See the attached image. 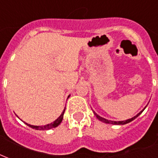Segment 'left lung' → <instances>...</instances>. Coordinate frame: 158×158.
Returning a JSON list of instances; mask_svg holds the SVG:
<instances>
[{"instance_id":"1","label":"left lung","mask_w":158,"mask_h":158,"mask_svg":"<svg viewBox=\"0 0 158 158\" xmlns=\"http://www.w3.org/2000/svg\"><path fill=\"white\" fill-rule=\"evenodd\" d=\"M145 109H146V108H145ZM143 110H144V109H143ZM143 110H142V111H143ZM142 111H141V112H140V113H139L137 115H135V117H133V118H130V119L125 120V121H112V120H109V119H106V118H102V117H100V116L98 115V114H97L95 112H94V114L96 115L97 118H98L100 121L104 122V123H106V124H112V125H125V124H128V123H130V122H131V121H132V120H134V119L135 118H137L138 116L140 115V114L142 113Z\"/></svg>"}]
</instances>
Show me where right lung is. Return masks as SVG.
Instances as JSON below:
<instances>
[{
    "mask_svg": "<svg viewBox=\"0 0 158 158\" xmlns=\"http://www.w3.org/2000/svg\"><path fill=\"white\" fill-rule=\"evenodd\" d=\"M64 113H65V110L62 112V114H60V116L56 120L51 123V124H49V125H44V126H35V125H28L27 123H25L26 125H28L29 127L33 128V129H35V130H39V131H46V130H49V129H52V128H55L57 127L60 123H61L62 119H63V115H64Z\"/></svg>",
    "mask_w": 158,
    "mask_h": 158,
    "instance_id": "right-lung-1",
    "label": "right lung"
}]
</instances>
